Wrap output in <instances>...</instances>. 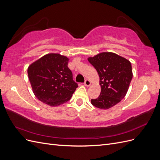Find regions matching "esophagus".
I'll return each instance as SVG.
<instances>
[{
	"label": "esophagus",
	"mask_w": 160,
	"mask_h": 160,
	"mask_svg": "<svg viewBox=\"0 0 160 160\" xmlns=\"http://www.w3.org/2000/svg\"><path fill=\"white\" fill-rule=\"evenodd\" d=\"M91 84V83L90 82V81L88 80V79H86V80L85 81V82H84V85L86 86V87L90 86Z\"/></svg>",
	"instance_id": "obj_1"
}]
</instances>
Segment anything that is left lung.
<instances>
[{
	"instance_id": "obj_1",
	"label": "left lung",
	"mask_w": 160,
	"mask_h": 160,
	"mask_svg": "<svg viewBox=\"0 0 160 160\" xmlns=\"http://www.w3.org/2000/svg\"><path fill=\"white\" fill-rule=\"evenodd\" d=\"M88 61L99 76L101 93L91 99V104L101 109H108L119 103L126 95L133 77L129 61L114 52H103L89 57Z\"/></svg>"
}]
</instances>
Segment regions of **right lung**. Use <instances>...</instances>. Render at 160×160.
<instances>
[{
  "instance_id": "1",
  "label": "right lung",
  "mask_w": 160,
  "mask_h": 160,
  "mask_svg": "<svg viewBox=\"0 0 160 160\" xmlns=\"http://www.w3.org/2000/svg\"><path fill=\"white\" fill-rule=\"evenodd\" d=\"M69 58L49 53L28 67V77L36 98L51 107L68 101L78 87L67 67Z\"/></svg>"
}]
</instances>
